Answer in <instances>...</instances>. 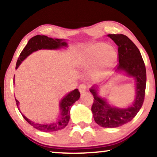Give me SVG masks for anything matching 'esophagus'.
Returning a JSON list of instances; mask_svg holds the SVG:
<instances>
[{"mask_svg": "<svg viewBox=\"0 0 157 157\" xmlns=\"http://www.w3.org/2000/svg\"><path fill=\"white\" fill-rule=\"evenodd\" d=\"M86 90V85H85V84H82V85H79V92H80L81 94H84L85 93Z\"/></svg>", "mask_w": 157, "mask_h": 157, "instance_id": "esophagus-1", "label": "esophagus"}]
</instances>
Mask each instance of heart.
I'll use <instances>...</instances> for the list:
<instances>
[{"instance_id": "b5f03b06", "label": "heart", "mask_w": 157, "mask_h": 157, "mask_svg": "<svg viewBox=\"0 0 157 157\" xmlns=\"http://www.w3.org/2000/svg\"><path fill=\"white\" fill-rule=\"evenodd\" d=\"M118 53L115 49L104 42L93 44L81 55L80 63L83 66L94 65L96 74L103 76L116 64Z\"/></svg>"}]
</instances>
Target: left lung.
<instances>
[{"label":"left lung","instance_id":"left-lung-1","mask_svg":"<svg viewBox=\"0 0 157 157\" xmlns=\"http://www.w3.org/2000/svg\"><path fill=\"white\" fill-rule=\"evenodd\" d=\"M118 46V63L116 71L125 72L135 79V99L130 106L119 109L111 106L106 99L99 97L98 86L94 85L90 92L94 97L92 111L94 119L104 128H117L132 121L143 104L146 88V68L139 49L135 44L123 34H108Z\"/></svg>","mask_w":157,"mask_h":157}]
</instances>
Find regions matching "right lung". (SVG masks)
I'll list each match as a JSON object with an SVG mask.
<instances>
[{
  "label": "right lung",
  "mask_w": 157,
  "mask_h": 157,
  "mask_svg": "<svg viewBox=\"0 0 157 157\" xmlns=\"http://www.w3.org/2000/svg\"><path fill=\"white\" fill-rule=\"evenodd\" d=\"M67 46V44L64 39H52L48 37L47 36H44V35H36V36H33L29 39L26 46L21 52L18 58L17 63H16L15 69H17L21 63L28 56H29L34 51L40 50V49H58L62 47H66ZM13 80V82L15 83V76H14ZM79 97H80V93L79 92L78 89H75V90L67 94L60 102V118L53 123L44 124L36 123L29 120L22 113L21 114H22L23 118L25 119V121L30 124L32 127L36 128L38 130L42 131V132H54V131L62 130L66 127L69 122L70 116H71L70 115V111H71L72 105L76 101H78L79 99ZM15 101L16 104L18 107L19 101L16 99ZM18 109L20 111V109L18 108Z\"/></svg>",
  "instance_id": "obj_1"
}]
</instances>
